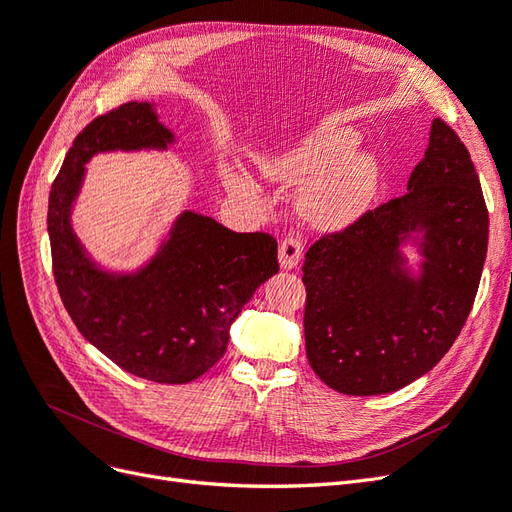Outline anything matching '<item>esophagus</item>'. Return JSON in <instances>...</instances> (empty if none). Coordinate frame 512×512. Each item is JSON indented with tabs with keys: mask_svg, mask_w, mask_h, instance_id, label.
<instances>
[{
	"mask_svg": "<svg viewBox=\"0 0 512 512\" xmlns=\"http://www.w3.org/2000/svg\"><path fill=\"white\" fill-rule=\"evenodd\" d=\"M301 258H303V241L299 237H286L280 243V265L284 269H294L299 267Z\"/></svg>",
	"mask_w": 512,
	"mask_h": 512,
	"instance_id": "1",
	"label": "esophagus"
}]
</instances>
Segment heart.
<instances>
[{
    "label": "heart",
    "instance_id": "1",
    "mask_svg": "<svg viewBox=\"0 0 512 512\" xmlns=\"http://www.w3.org/2000/svg\"><path fill=\"white\" fill-rule=\"evenodd\" d=\"M354 149L356 134L327 130L271 164L269 173L297 183L316 181L303 198V211L318 228L339 230L361 218L378 185L376 162L352 156Z\"/></svg>",
    "mask_w": 512,
    "mask_h": 512
}]
</instances>
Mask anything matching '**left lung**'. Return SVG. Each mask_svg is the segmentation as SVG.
<instances>
[{"label": "left lung", "instance_id": "left-lung-1", "mask_svg": "<svg viewBox=\"0 0 512 512\" xmlns=\"http://www.w3.org/2000/svg\"><path fill=\"white\" fill-rule=\"evenodd\" d=\"M414 229L426 232L416 283L398 256ZM487 239L489 211L470 151L433 119L408 194L327 232L305 254V350L316 376L365 397L393 393L436 367L470 316Z\"/></svg>", "mask_w": 512, "mask_h": 512}]
</instances>
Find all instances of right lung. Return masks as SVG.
Instances as JSON below:
<instances>
[{"label":"right lung","mask_w":512,"mask_h":512,"mask_svg":"<svg viewBox=\"0 0 512 512\" xmlns=\"http://www.w3.org/2000/svg\"><path fill=\"white\" fill-rule=\"evenodd\" d=\"M170 141L151 102H126L89 121L51 185L46 224L59 297L87 342L128 374L185 384L222 359L232 320L280 271L277 241L185 211L141 273L117 277L91 265L70 226V205L94 153L164 149Z\"/></svg>","instance_id":"1"}]
</instances>
